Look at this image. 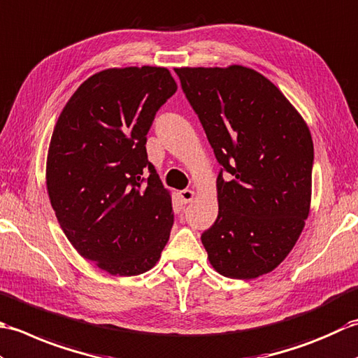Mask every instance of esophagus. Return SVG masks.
I'll use <instances>...</instances> for the list:
<instances>
[{
    "label": "esophagus",
    "mask_w": 358,
    "mask_h": 358,
    "mask_svg": "<svg viewBox=\"0 0 358 358\" xmlns=\"http://www.w3.org/2000/svg\"><path fill=\"white\" fill-rule=\"evenodd\" d=\"M179 196H180V201H182V202L188 203V202H192V201L194 199L196 193L193 192V189H182V192L179 193Z\"/></svg>",
    "instance_id": "esophagus-1"
}]
</instances>
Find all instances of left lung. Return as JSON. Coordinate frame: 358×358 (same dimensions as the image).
I'll list each match as a JSON object with an SVG mask.
<instances>
[{
  "label": "left lung",
  "instance_id": "1",
  "mask_svg": "<svg viewBox=\"0 0 358 358\" xmlns=\"http://www.w3.org/2000/svg\"><path fill=\"white\" fill-rule=\"evenodd\" d=\"M174 71L222 165L220 211L201 236L210 264L229 278H258L281 264L309 216L310 131L278 87L250 68Z\"/></svg>",
  "mask_w": 358,
  "mask_h": 358
}]
</instances>
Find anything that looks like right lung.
Segmentation results:
<instances>
[{
  "label": "right lung",
  "mask_w": 358,
  "mask_h": 358,
  "mask_svg": "<svg viewBox=\"0 0 358 358\" xmlns=\"http://www.w3.org/2000/svg\"><path fill=\"white\" fill-rule=\"evenodd\" d=\"M176 90L166 68L106 69L78 86L55 123L50 206L74 249L111 275L150 271L169 243L171 196L145 145Z\"/></svg>",
  "instance_id": "obj_1"
}]
</instances>
